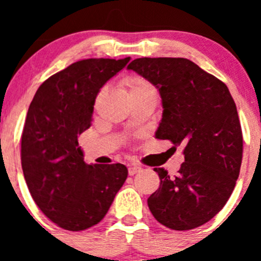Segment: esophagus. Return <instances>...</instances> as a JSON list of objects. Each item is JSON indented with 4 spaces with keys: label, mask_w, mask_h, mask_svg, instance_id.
<instances>
[{
    "label": "esophagus",
    "mask_w": 261,
    "mask_h": 261,
    "mask_svg": "<svg viewBox=\"0 0 261 261\" xmlns=\"http://www.w3.org/2000/svg\"><path fill=\"white\" fill-rule=\"evenodd\" d=\"M143 170V168L140 165H130L128 167V174L130 175H135L136 173H140Z\"/></svg>",
    "instance_id": "1"
}]
</instances>
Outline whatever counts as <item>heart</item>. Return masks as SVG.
Listing matches in <instances>:
<instances>
[{
	"label": "heart",
	"mask_w": 261,
	"mask_h": 261,
	"mask_svg": "<svg viewBox=\"0 0 261 261\" xmlns=\"http://www.w3.org/2000/svg\"><path fill=\"white\" fill-rule=\"evenodd\" d=\"M125 87L127 89V94L135 93V92L144 91V89L151 88L146 81L140 77H128L125 80Z\"/></svg>",
	"instance_id": "b5f03b06"
}]
</instances>
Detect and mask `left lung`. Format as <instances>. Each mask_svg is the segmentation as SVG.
<instances>
[{"mask_svg":"<svg viewBox=\"0 0 261 261\" xmlns=\"http://www.w3.org/2000/svg\"><path fill=\"white\" fill-rule=\"evenodd\" d=\"M155 86L163 116L155 138L183 146L175 177L154 168L160 187L147 198L155 220L172 230L208 222L230 198L243 160V133L223 82L186 58H139L127 67Z\"/></svg>","mask_w":261,"mask_h":261,"instance_id":"1","label":"left lung"}]
</instances>
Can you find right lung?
Listing matches in <instances>:
<instances>
[{
	"label": "right lung",
	"mask_w": 261,
	"mask_h": 261,
	"mask_svg": "<svg viewBox=\"0 0 261 261\" xmlns=\"http://www.w3.org/2000/svg\"><path fill=\"white\" fill-rule=\"evenodd\" d=\"M130 62L84 59L36 91L21 136V165L41 212L69 231L97 225L127 178L123 164H87L78 136L89 128L102 87Z\"/></svg>",
	"instance_id": "obj_1"
}]
</instances>
